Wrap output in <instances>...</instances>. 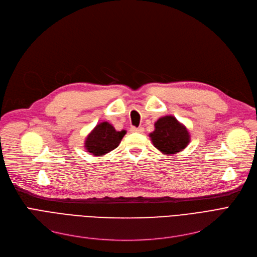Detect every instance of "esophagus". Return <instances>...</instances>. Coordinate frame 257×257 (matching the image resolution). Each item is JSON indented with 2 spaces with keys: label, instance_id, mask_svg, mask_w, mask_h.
I'll list each match as a JSON object with an SVG mask.
<instances>
[{
  "label": "esophagus",
  "instance_id": "1",
  "mask_svg": "<svg viewBox=\"0 0 257 257\" xmlns=\"http://www.w3.org/2000/svg\"><path fill=\"white\" fill-rule=\"evenodd\" d=\"M130 131L133 133H143L144 132V128L143 127H131Z\"/></svg>",
  "mask_w": 257,
  "mask_h": 257
}]
</instances>
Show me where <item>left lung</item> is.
Wrapping results in <instances>:
<instances>
[{
  "mask_svg": "<svg viewBox=\"0 0 257 257\" xmlns=\"http://www.w3.org/2000/svg\"><path fill=\"white\" fill-rule=\"evenodd\" d=\"M155 130L150 133L155 148L164 154L171 155L182 151L191 141L186 127L173 115L160 117L154 124Z\"/></svg>",
  "mask_w": 257,
  "mask_h": 257,
  "instance_id": "obj_1",
  "label": "left lung"
}]
</instances>
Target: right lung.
Instances as JSON below:
<instances>
[{
  "instance_id": "1",
  "label": "right lung",
  "mask_w": 257,
  "mask_h": 257,
  "mask_svg": "<svg viewBox=\"0 0 257 257\" xmlns=\"http://www.w3.org/2000/svg\"><path fill=\"white\" fill-rule=\"evenodd\" d=\"M125 134V130L116 131L108 121H102L87 136L85 140V148L87 152L92 155L102 156L114 150Z\"/></svg>"
}]
</instances>
